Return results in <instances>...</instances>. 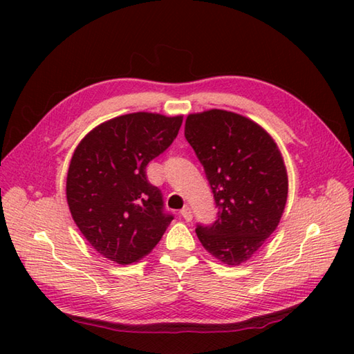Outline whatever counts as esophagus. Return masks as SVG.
Segmentation results:
<instances>
[{"instance_id":"esophagus-1","label":"esophagus","mask_w":354,"mask_h":354,"mask_svg":"<svg viewBox=\"0 0 354 354\" xmlns=\"http://www.w3.org/2000/svg\"><path fill=\"white\" fill-rule=\"evenodd\" d=\"M179 214H181V217H183V219H185V221H192V217H193L190 207H184L181 212H179Z\"/></svg>"}]
</instances>
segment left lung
<instances>
[{"label":"left lung","instance_id":"left-lung-1","mask_svg":"<svg viewBox=\"0 0 354 354\" xmlns=\"http://www.w3.org/2000/svg\"><path fill=\"white\" fill-rule=\"evenodd\" d=\"M185 138L204 165L217 208L196 225L202 246L225 265L250 260L275 231L288 199V173L272 137L252 120L212 109L190 114Z\"/></svg>","mask_w":354,"mask_h":354}]
</instances>
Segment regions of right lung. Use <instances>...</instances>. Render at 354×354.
<instances>
[{"label":"right lung","mask_w":354,"mask_h":354,"mask_svg":"<svg viewBox=\"0 0 354 354\" xmlns=\"http://www.w3.org/2000/svg\"><path fill=\"white\" fill-rule=\"evenodd\" d=\"M181 124V115L133 112L97 126L74 150L66 201L80 232L103 257L118 265L138 261L173 221L146 167Z\"/></svg>","instance_id":"right-lung-1"}]
</instances>
